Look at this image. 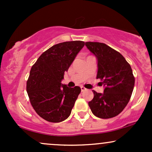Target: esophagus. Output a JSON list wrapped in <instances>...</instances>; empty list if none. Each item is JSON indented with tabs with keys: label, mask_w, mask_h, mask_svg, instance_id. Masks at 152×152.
I'll return each mask as SVG.
<instances>
[{
	"label": "esophagus",
	"mask_w": 152,
	"mask_h": 152,
	"mask_svg": "<svg viewBox=\"0 0 152 152\" xmlns=\"http://www.w3.org/2000/svg\"><path fill=\"white\" fill-rule=\"evenodd\" d=\"M81 91L82 92H83V91H86L87 89L86 88H84V87L83 86H81Z\"/></svg>",
	"instance_id": "1"
}]
</instances>
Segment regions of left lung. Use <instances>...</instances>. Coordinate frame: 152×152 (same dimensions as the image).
Instances as JSON below:
<instances>
[{
	"mask_svg": "<svg viewBox=\"0 0 152 152\" xmlns=\"http://www.w3.org/2000/svg\"><path fill=\"white\" fill-rule=\"evenodd\" d=\"M85 45L97 59L96 78L104 86V93L93 90L94 99L88 102L92 113L101 118L117 116L129 102L135 78L124 57L105 43L86 42Z\"/></svg>",
	"mask_w": 152,
	"mask_h": 152,
	"instance_id": "1",
	"label": "left lung"
}]
</instances>
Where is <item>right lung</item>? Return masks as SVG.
<instances>
[{"instance_id":"add662e5","label":"right lung","mask_w":152,"mask_h":152,"mask_svg":"<svg viewBox=\"0 0 152 152\" xmlns=\"http://www.w3.org/2000/svg\"><path fill=\"white\" fill-rule=\"evenodd\" d=\"M84 45L81 41L54 45L43 52L31 68L26 91L33 108L43 119L58 123L70 116L81 88H70L61 81Z\"/></svg>"}]
</instances>
